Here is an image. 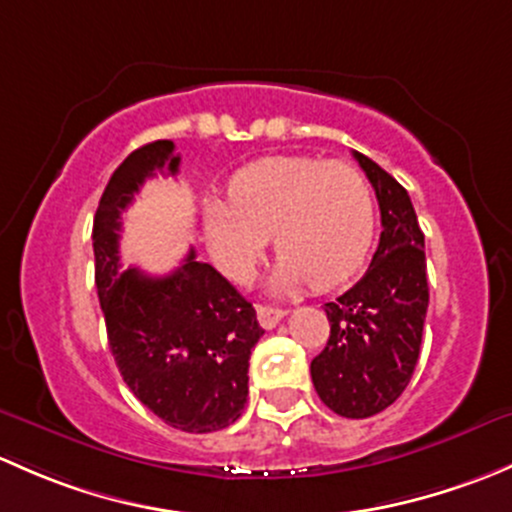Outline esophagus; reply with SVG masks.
I'll return each mask as SVG.
<instances>
[{"label": "esophagus", "mask_w": 512, "mask_h": 512, "mask_svg": "<svg viewBox=\"0 0 512 512\" xmlns=\"http://www.w3.org/2000/svg\"><path fill=\"white\" fill-rule=\"evenodd\" d=\"M256 315H258V323H261L266 330H271L281 323V318L286 315V310L271 308V305H258Z\"/></svg>", "instance_id": "1"}]
</instances>
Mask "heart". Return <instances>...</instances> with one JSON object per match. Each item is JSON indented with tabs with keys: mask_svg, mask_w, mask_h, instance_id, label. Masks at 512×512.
<instances>
[{
	"mask_svg": "<svg viewBox=\"0 0 512 512\" xmlns=\"http://www.w3.org/2000/svg\"><path fill=\"white\" fill-rule=\"evenodd\" d=\"M374 226L377 207L365 175L315 157L258 160L231 179L229 204L204 207L209 251L231 281H251L273 236L278 291L305 283L328 291L350 281L370 254Z\"/></svg>",
	"mask_w": 512,
	"mask_h": 512,
	"instance_id": "heart-1",
	"label": "heart"
}]
</instances>
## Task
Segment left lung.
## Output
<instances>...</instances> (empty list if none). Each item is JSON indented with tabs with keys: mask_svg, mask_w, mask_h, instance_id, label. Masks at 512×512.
<instances>
[{
	"mask_svg": "<svg viewBox=\"0 0 512 512\" xmlns=\"http://www.w3.org/2000/svg\"><path fill=\"white\" fill-rule=\"evenodd\" d=\"M355 160L372 182L382 234L365 276L325 303L330 337L310 362L315 392L347 419H367L399 399L419 360L429 308L424 234L407 189L370 157Z\"/></svg>",
	"mask_w": 512,
	"mask_h": 512,
	"instance_id": "1",
	"label": "left lung"
}]
</instances>
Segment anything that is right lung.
<instances>
[{
	"label": "right lung",
	"instance_id": "right-lung-1",
	"mask_svg": "<svg viewBox=\"0 0 512 512\" xmlns=\"http://www.w3.org/2000/svg\"><path fill=\"white\" fill-rule=\"evenodd\" d=\"M175 142L130 152L113 172L96 219V288L108 345L130 392L165 424L189 434L226 429L244 414L249 357L263 328L256 310L209 263L194 258L167 276L120 268V214L145 179L177 175Z\"/></svg>",
	"mask_w": 512,
	"mask_h": 512
}]
</instances>
